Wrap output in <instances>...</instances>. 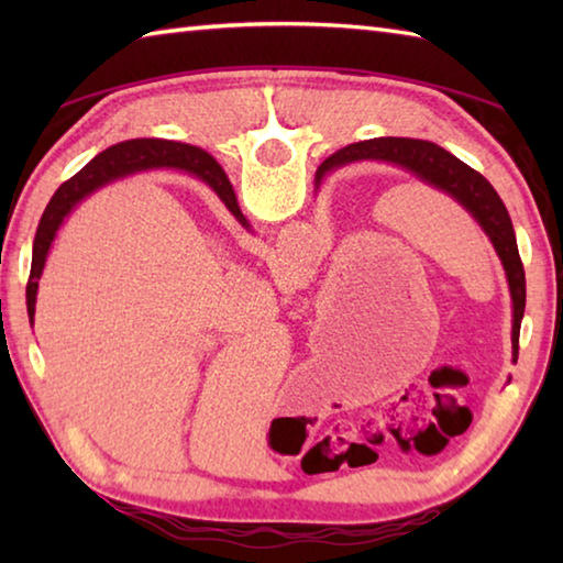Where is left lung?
Masks as SVG:
<instances>
[{"mask_svg": "<svg viewBox=\"0 0 563 563\" xmlns=\"http://www.w3.org/2000/svg\"><path fill=\"white\" fill-rule=\"evenodd\" d=\"M352 161H385V164H395L399 168L409 170L424 184L442 190V194L452 196L466 213H470L497 251L499 261L507 273L509 292H511V347H514V362L519 357V330L523 318V305H527V278H523V265L519 258L517 235H514L511 218L507 213V206L501 203L497 190L484 178L479 170H474L452 156L450 151L442 146L430 144V141L417 139H373L360 141V144H350L340 148L330 158L322 161L318 168L316 184L320 178L335 170L340 166H347ZM221 178V186L231 190V180H228L225 170L211 161Z\"/></svg>", "mask_w": 563, "mask_h": 563, "instance_id": "8db88e82", "label": "left lung"}]
</instances>
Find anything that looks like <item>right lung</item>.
<instances>
[{
    "mask_svg": "<svg viewBox=\"0 0 563 563\" xmlns=\"http://www.w3.org/2000/svg\"><path fill=\"white\" fill-rule=\"evenodd\" d=\"M211 156L206 154L203 148L190 146V144H178V141H164V139H133L123 141L103 151L91 164L84 166L79 174L64 180L59 190L52 196L49 206L40 221L34 235V247H32V271L30 280H26V312H30V322L34 325V310H36V290H40V278L44 273L46 255L52 251V243L56 238V231L64 225V218L69 216L76 206H79L84 198L91 196L93 190L111 184L113 178L139 174V170H151V168H180L194 174L196 178L206 180L211 186L218 198L225 203L228 211H231L241 225L247 228L245 216L238 208L233 188L225 190L221 186V178H218V170L211 164Z\"/></svg>",
    "mask_w": 563,
    "mask_h": 563,
    "instance_id": "obj_1",
    "label": "right lung"
}]
</instances>
